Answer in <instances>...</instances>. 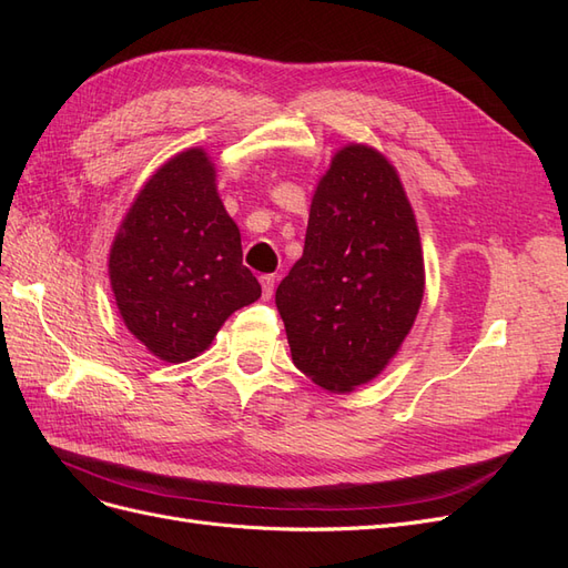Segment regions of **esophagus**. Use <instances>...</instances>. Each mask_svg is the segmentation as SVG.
<instances>
[{
  "mask_svg": "<svg viewBox=\"0 0 568 568\" xmlns=\"http://www.w3.org/2000/svg\"><path fill=\"white\" fill-rule=\"evenodd\" d=\"M261 286H263V298L270 301L274 294V274H263Z\"/></svg>",
  "mask_w": 568,
  "mask_h": 568,
  "instance_id": "esophagus-1",
  "label": "esophagus"
}]
</instances>
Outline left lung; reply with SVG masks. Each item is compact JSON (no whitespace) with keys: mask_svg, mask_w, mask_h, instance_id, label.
Listing matches in <instances>:
<instances>
[{"mask_svg":"<svg viewBox=\"0 0 568 568\" xmlns=\"http://www.w3.org/2000/svg\"><path fill=\"white\" fill-rule=\"evenodd\" d=\"M424 298L415 211L384 153L348 144L322 175L301 261L277 286L294 365L332 393L372 382Z\"/></svg>","mask_w":568,"mask_h":568,"instance_id":"left-lung-1","label":"left lung"}]
</instances>
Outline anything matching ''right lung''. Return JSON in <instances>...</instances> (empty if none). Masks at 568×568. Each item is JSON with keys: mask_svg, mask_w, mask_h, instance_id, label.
Here are the masks:
<instances>
[{"mask_svg": "<svg viewBox=\"0 0 568 568\" xmlns=\"http://www.w3.org/2000/svg\"><path fill=\"white\" fill-rule=\"evenodd\" d=\"M109 277L130 334L165 363L203 353L234 311L261 298L203 149L178 153L142 186L113 239Z\"/></svg>", "mask_w": 568, "mask_h": 568, "instance_id": "add662e5", "label": "right lung"}]
</instances>
